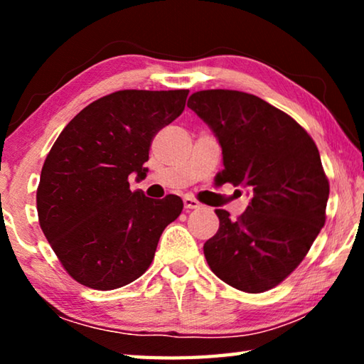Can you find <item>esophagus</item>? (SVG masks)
Here are the masks:
<instances>
[{
	"label": "esophagus",
	"mask_w": 364,
	"mask_h": 364,
	"mask_svg": "<svg viewBox=\"0 0 364 364\" xmlns=\"http://www.w3.org/2000/svg\"><path fill=\"white\" fill-rule=\"evenodd\" d=\"M183 204H184V208H186V210H191V208H200L202 207L200 202H197L196 199H193V197H189V196L184 197Z\"/></svg>",
	"instance_id": "obj_1"
}]
</instances>
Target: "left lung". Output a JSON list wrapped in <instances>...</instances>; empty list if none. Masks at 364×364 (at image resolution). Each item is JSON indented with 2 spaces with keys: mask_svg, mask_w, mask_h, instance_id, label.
<instances>
[{
  "mask_svg": "<svg viewBox=\"0 0 364 364\" xmlns=\"http://www.w3.org/2000/svg\"><path fill=\"white\" fill-rule=\"evenodd\" d=\"M188 107L221 146L220 183L250 193L237 220L215 210L220 228L204 244L208 267L239 291L273 289L299 267L326 221L329 181L315 141L292 117L242 91H197Z\"/></svg>",
  "mask_w": 364,
  "mask_h": 364,
  "instance_id": "obj_1",
  "label": "left lung"
}]
</instances>
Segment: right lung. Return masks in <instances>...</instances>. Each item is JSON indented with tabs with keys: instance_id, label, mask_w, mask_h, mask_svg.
I'll use <instances>...</instances> for the list:
<instances>
[{
	"instance_id": "add662e5",
	"label": "right lung",
	"mask_w": 364,
	"mask_h": 364,
	"mask_svg": "<svg viewBox=\"0 0 364 364\" xmlns=\"http://www.w3.org/2000/svg\"><path fill=\"white\" fill-rule=\"evenodd\" d=\"M188 90H123L91 102L67 123L41 168L40 226L67 273L96 291L138 279L165 228L183 210L132 191L143 180L152 138L180 117Z\"/></svg>"
}]
</instances>
